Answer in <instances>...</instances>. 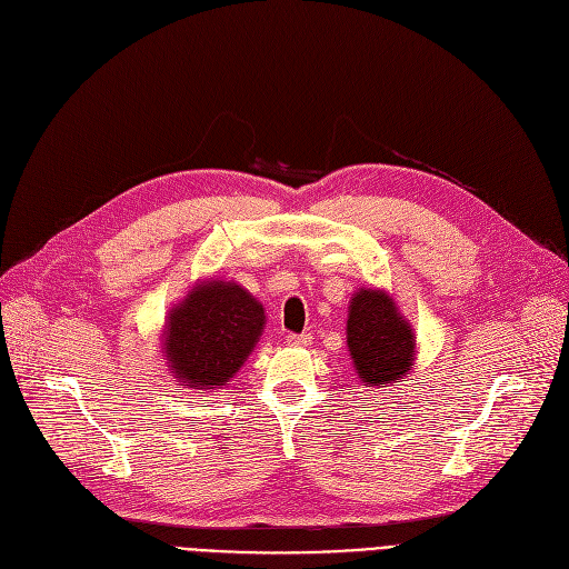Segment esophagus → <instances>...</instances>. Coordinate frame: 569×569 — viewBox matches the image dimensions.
<instances>
[{"instance_id":"esophagus-1","label":"esophagus","mask_w":569,"mask_h":569,"mask_svg":"<svg viewBox=\"0 0 569 569\" xmlns=\"http://www.w3.org/2000/svg\"><path fill=\"white\" fill-rule=\"evenodd\" d=\"M310 341H312L310 335H289V337H287V343H289V346H299V348L310 346Z\"/></svg>"}]
</instances>
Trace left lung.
Here are the masks:
<instances>
[{
    "label": "left lung",
    "mask_w": 569,
    "mask_h": 569,
    "mask_svg": "<svg viewBox=\"0 0 569 569\" xmlns=\"http://www.w3.org/2000/svg\"><path fill=\"white\" fill-rule=\"evenodd\" d=\"M346 337L352 365L365 386L396 383L415 362V331L398 312L396 301L381 289L352 293Z\"/></svg>",
    "instance_id": "obj_1"
}]
</instances>
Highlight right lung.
Returning <instances> with one entry per match:
<instances>
[{"instance_id": "right-lung-1", "label": "right lung", "mask_w": 569, "mask_h": 569, "mask_svg": "<svg viewBox=\"0 0 569 569\" xmlns=\"http://www.w3.org/2000/svg\"><path fill=\"white\" fill-rule=\"evenodd\" d=\"M266 327L263 306L251 293L207 280L169 310L164 352L173 379L190 388H219L234 377Z\"/></svg>"}]
</instances>
